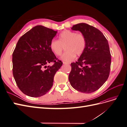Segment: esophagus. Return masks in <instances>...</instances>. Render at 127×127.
Instances as JSON below:
<instances>
[{"mask_svg": "<svg viewBox=\"0 0 127 127\" xmlns=\"http://www.w3.org/2000/svg\"><path fill=\"white\" fill-rule=\"evenodd\" d=\"M63 64H68V63H66V62H64V61H63Z\"/></svg>", "mask_w": 127, "mask_h": 127, "instance_id": "obj_1", "label": "esophagus"}]
</instances>
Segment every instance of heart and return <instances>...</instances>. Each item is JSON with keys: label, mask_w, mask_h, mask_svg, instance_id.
I'll return each instance as SVG.
<instances>
[{"label": "heart", "mask_w": 127, "mask_h": 127, "mask_svg": "<svg viewBox=\"0 0 127 127\" xmlns=\"http://www.w3.org/2000/svg\"><path fill=\"white\" fill-rule=\"evenodd\" d=\"M86 41L85 35L82 33H77L69 30H65L59 36V41L53 39L51 41L49 47L51 51L57 56H59L64 50L65 52L60 59L69 62L74 60L76 55L80 56L86 48Z\"/></svg>", "instance_id": "b5f03b06"}]
</instances>
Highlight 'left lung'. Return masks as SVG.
I'll use <instances>...</instances> for the list:
<instances>
[{
  "mask_svg": "<svg viewBox=\"0 0 127 127\" xmlns=\"http://www.w3.org/2000/svg\"><path fill=\"white\" fill-rule=\"evenodd\" d=\"M71 29L84 34L86 44L77 61L71 64L69 80L76 90L91 93L99 89L109 77L111 56L108 42L100 31L87 24L79 23Z\"/></svg>",
  "mask_w": 127,
  "mask_h": 127,
  "instance_id": "1",
  "label": "left lung"
}]
</instances>
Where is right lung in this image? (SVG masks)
Listing matches in <instances>:
<instances>
[{
  "label": "right lung",
  "mask_w": 127,
  "mask_h": 127,
  "mask_svg": "<svg viewBox=\"0 0 127 127\" xmlns=\"http://www.w3.org/2000/svg\"><path fill=\"white\" fill-rule=\"evenodd\" d=\"M57 33L42 25L34 26L22 36L13 53V74L20 90L31 97H40L53 85L56 72L63 64L50 49ZM51 62L52 66L46 65Z\"/></svg>",
  "instance_id": "1"
}]
</instances>
